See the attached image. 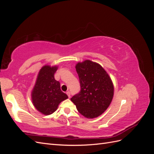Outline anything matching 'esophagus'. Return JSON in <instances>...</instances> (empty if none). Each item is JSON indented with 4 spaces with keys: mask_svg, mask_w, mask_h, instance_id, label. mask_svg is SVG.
<instances>
[{
    "mask_svg": "<svg viewBox=\"0 0 154 154\" xmlns=\"http://www.w3.org/2000/svg\"><path fill=\"white\" fill-rule=\"evenodd\" d=\"M66 94H67L68 97L70 98V97H71V93H70V92H69V91H67V92H66Z\"/></svg>",
    "mask_w": 154,
    "mask_h": 154,
    "instance_id": "34e87169",
    "label": "esophagus"
}]
</instances>
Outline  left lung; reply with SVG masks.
Listing matches in <instances>:
<instances>
[{
  "label": "left lung",
  "instance_id": "left-lung-1",
  "mask_svg": "<svg viewBox=\"0 0 154 154\" xmlns=\"http://www.w3.org/2000/svg\"><path fill=\"white\" fill-rule=\"evenodd\" d=\"M80 91L71 100L82 115L94 118L110 105L114 96V85L110 76L100 64L85 60L76 65Z\"/></svg>",
  "mask_w": 154,
  "mask_h": 154
}]
</instances>
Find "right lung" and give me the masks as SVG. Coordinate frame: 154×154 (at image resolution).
I'll return each mask as SVG.
<instances>
[{"instance_id": "right-lung-1", "label": "right lung", "mask_w": 154, "mask_h": 154, "mask_svg": "<svg viewBox=\"0 0 154 154\" xmlns=\"http://www.w3.org/2000/svg\"><path fill=\"white\" fill-rule=\"evenodd\" d=\"M57 66H44L40 70L35 85L31 93L33 105L45 115L53 114L58 105L68 98L66 94L60 89V83L54 79Z\"/></svg>"}]
</instances>
